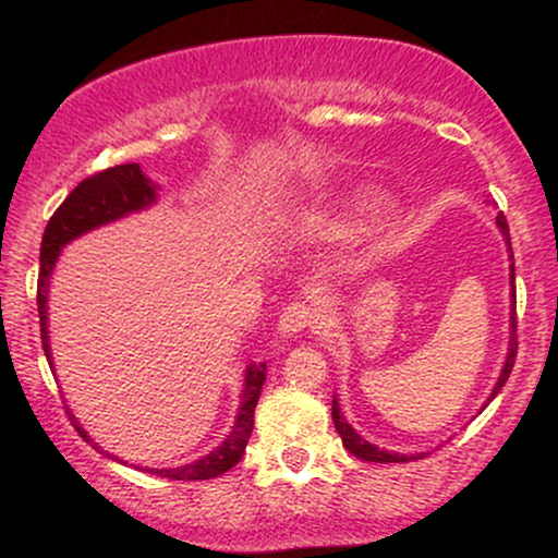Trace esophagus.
<instances>
[{
  "instance_id": "34e87169",
  "label": "esophagus",
  "mask_w": 558,
  "mask_h": 558,
  "mask_svg": "<svg viewBox=\"0 0 558 558\" xmlns=\"http://www.w3.org/2000/svg\"><path fill=\"white\" fill-rule=\"evenodd\" d=\"M317 323H319V315L315 306L304 304V301H296V304H288L283 310L278 330L283 332V336H299V332L317 328Z\"/></svg>"
}]
</instances>
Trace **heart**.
Returning <instances> with one entry per match:
<instances>
[{"label": "heart", "instance_id": "1", "mask_svg": "<svg viewBox=\"0 0 558 558\" xmlns=\"http://www.w3.org/2000/svg\"><path fill=\"white\" fill-rule=\"evenodd\" d=\"M356 204H360V207H369V204H375V196H369V194H362L360 198H356Z\"/></svg>", "mask_w": 558, "mask_h": 558}]
</instances>
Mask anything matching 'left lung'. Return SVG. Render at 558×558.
<instances>
[{
	"label": "left lung",
	"mask_w": 558,
	"mask_h": 558,
	"mask_svg": "<svg viewBox=\"0 0 558 558\" xmlns=\"http://www.w3.org/2000/svg\"><path fill=\"white\" fill-rule=\"evenodd\" d=\"M496 226L501 228L504 239H506V246H509V254H511V239H509V222H506L504 215L496 217ZM509 259H514V254H511ZM517 293H514V262H511V338H509V354H506V362H504V369L501 375H498L496 380V388H493L490 399L498 393V390L504 388V383L509 380L511 375V367H514V360H517ZM488 399V401H490ZM332 422H336V430L341 435L345 451L354 453L356 459H362V462H377V464H390V462H412L414 457H403V453H393V451H386V448H377L369 444V440H364L360 433L354 430V427L345 422V417L341 414V409H338V399H332Z\"/></svg>",
	"instance_id": "left-lung-1"
}]
</instances>
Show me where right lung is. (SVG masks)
Listing matches in <instances>:
<instances>
[{
	"instance_id": "add662e5",
	"label": "right lung",
	"mask_w": 558,
	"mask_h": 558,
	"mask_svg": "<svg viewBox=\"0 0 558 558\" xmlns=\"http://www.w3.org/2000/svg\"><path fill=\"white\" fill-rule=\"evenodd\" d=\"M157 198V185L149 181V178L141 172L136 162L131 165H114V168H107L96 175L86 178L70 191L65 202L57 207V213L49 220L47 230H44L41 239V272H38V323H41V345L44 354H47L49 367H52V351H49V328H47V301H49V278H52V270L57 265V257H60L62 246L70 241H75L78 235L88 233V230L107 226V222L120 220V217L141 213V209L151 207ZM265 373L267 364H248L246 377H243V390H241V407L239 414H235V425L230 435H226L220 446L215 451H209L207 457L198 459V462L172 466V470H149L159 477L170 480H209L228 472L230 466L241 462L243 451H246L248 438H252L254 427V409H257L262 386H265ZM70 414V409H68ZM75 430H78L81 438H88V433L75 422ZM96 446V444H94ZM110 457V453H107Z\"/></svg>"
}]
</instances>
